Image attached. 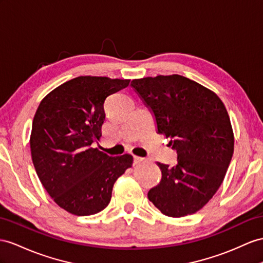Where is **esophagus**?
Here are the masks:
<instances>
[{"label": "esophagus", "mask_w": 263, "mask_h": 263, "mask_svg": "<svg viewBox=\"0 0 263 263\" xmlns=\"http://www.w3.org/2000/svg\"><path fill=\"white\" fill-rule=\"evenodd\" d=\"M144 159L143 158H141V157H137V156H134L133 157V163L134 164H138V163H140V162H142Z\"/></svg>", "instance_id": "obj_1"}]
</instances>
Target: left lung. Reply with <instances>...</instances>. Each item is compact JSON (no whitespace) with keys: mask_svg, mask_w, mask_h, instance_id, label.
Listing matches in <instances>:
<instances>
[{"mask_svg":"<svg viewBox=\"0 0 263 263\" xmlns=\"http://www.w3.org/2000/svg\"><path fill=\"white\" fill-rule=\"evenodd\" d=\"M131 86L178 156L172 167L158 163L162 179L147 198L167 217L196 213L218 191L232 159L234 138L224 104L214 92L178 74L133 80Z\"/></svg>","mask_w":263,"mask_h":263,"instance_id":"obj_1","label":"left lung"}]
</instances>
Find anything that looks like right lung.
<instances>
[{
	"label": "right lung",
	"instance_id": "obj_1",
	"mask_svg": "<svg viewBox=\"0 0 263 263\" xmlns=\"http://www.w3.org/2000/svg\"><path fill=\"white\" fill-rule=\"evenodd\" d=\"M130 80L79 77L58 86L40 103L32 123V161L55 203L76 215H91L110 203L113 184L133 157H110L93 147L102 136L104 101Z\"/></svg>",
	"mask_w": 263,
	"mask_h": 263
}]
</instances>
